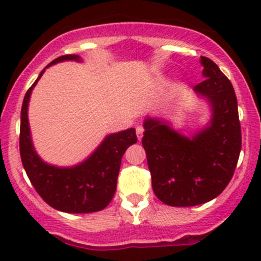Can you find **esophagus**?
<instances>
[{
  "instance_id": "34e87169",
  "label": "esophagus",
  "mask_w": 261,
  "mask_h": 261,
  "mask_svg": "<svg viewBox=\"0 0 261 261\" xmlns=\"http://www.w3.org/2000/svg\"><path fill=\"white\" fill-rule=\"evenodd\" d=\"M143 133H144L143 126H138V127H136V135H138L139 140H141V139H143Z\"/></svg>"
}]
</instances>
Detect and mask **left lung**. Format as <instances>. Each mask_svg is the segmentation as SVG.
I'll list each match as a JSON object with an SVG mask.
<instances>
[{"label": "left lung", "mask_w": 261, "mask_h": 261, "mask_svg": "<svg viewBox=\"0 0 261 261\" xmlns=\"http://www.w3.org/2000/svg\"><path fill=\"white\" fill-rule=\"evenodd\" d=\"M204 81L194 87L212 106L210 127L193 139L158 120L144 122L143 146L155 196L173 207H191L216 198L227 187L241 150L238 99L230 80L213 60L201 57Z\"/></svg>", "instance_id": "left-lung-1"}]
</instances>
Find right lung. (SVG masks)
<instances>
[{"label": "right lung", "instance_id": "obj_1", "mask_svg": "<svg viewBox=\"0 0 261 261\" xmlns=\"http://www.w3.org/2000/svg\"><path fill=\"white\" fill-rule=\"evenodd\" d=\"M62 60H80L74 54L62 55L48 67ZM33 86L28 89L21 107L20 155L25 172L39 196L53 208L68 213H91L103 210L114 198L121 158L128 146L138 141L135 128L112 134L84 163L73 168L45 164L36 155L30 139L28 105Z\"/></svg>", "mask_w": 261, "mask_h": 261}]
</instances>
